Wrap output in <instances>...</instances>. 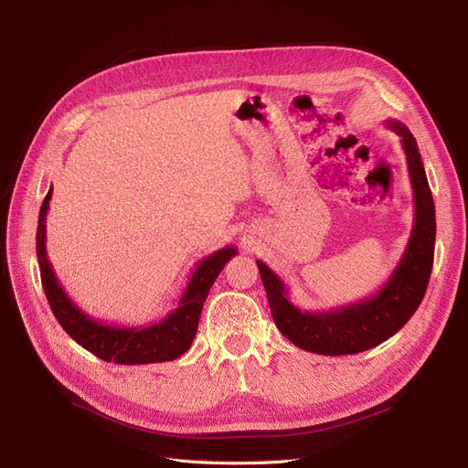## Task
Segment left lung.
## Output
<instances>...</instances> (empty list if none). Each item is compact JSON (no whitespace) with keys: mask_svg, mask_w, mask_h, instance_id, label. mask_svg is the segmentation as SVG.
Wrapping results in <instances>:
<instances>
[{"mask_svg":"<svg viewBox=\"0 0 468 468\" xmlns=\"http://www.w3.org/2000/svg\"><path fill=\"white\" fill-rule=\"evenodd\" d=\"M400 136L414 189V229L388 281L369 299L322 313L294 306L285 282L258 260L269 308L281 334L304 351L320 356H353L377 347L399 332L426 294L435 248V205L416 138L399 121H387Z\"/></svg>","mask_w":468,"mask_h":468,"instance_id":"obj_1","label":"left lung"}]
</instances>
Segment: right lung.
<instances>
[{
  "label": "right lung",
  "mask_w": 468,
  "mask_h": 468,
  "mask_svg": "<svg viewBox=\"0 0 468 468\" xmlns=\"http://www.w3.org/2000/svg\"><path fill=\"white\" fill-rule=\"evenodd\" d=\"M52 187L42 201L38 215L37 258L42 289L47 292L56 320L66 334L99 359L119 365H146L181 357L189 349L197 328H199V316L212 282L217 281L222 267L236 256V250L226 246L197 263L177 308L165 318L146 325H134V328L109 325L78 308L54 275V269L47 258V212Z\"/></svg>",
  "instance_id": "1"
}]
</instances>
